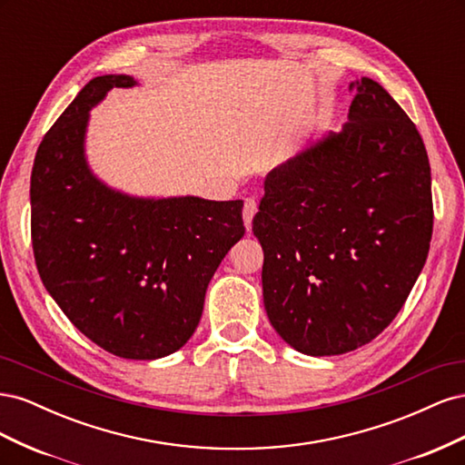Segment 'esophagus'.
I'll use <instances>...</instances> for the list:
<instances>
[{"label": "esophagus", "mask_w": 465, "mask_h": 465, "mask_svg": "<svg viewBox=\"0 0 465 465\" xmlns=\"http://www.w3.org/2000/svg\"><path fill=\"white\" fill-rule=\"evenodd\" d=\"M256 211H258V203H256V200H254V198H246V200H244V207H242V217H244L246 229H250V227H252V219H254Z\"/></svg>", "instance_id": "1"}]
</instances>
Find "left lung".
<instances>
[{
	"label": "left lung",
	"mask_w": 465,
	"mask_h": 465,
	"mask_svg": "<svg viewBox=\"0 0 465 465\" xmlns=\"http://www.w3.org/2000/svg\"><path fill=\"white\" fill-rule=\"evenodd\" d=\"M343 132L265 176L252 231L263 248V304L301 353L341 355L401 311L432 236L430 164L420 134L369 77Z\"/></svg>",
	"instance_id": "8db88e82"
}]
</instances>
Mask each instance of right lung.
Here are the masks:
<instances>
[{"label": "right lung", "instance_id": "right-lung-1", "mask_svg": "<svg viewBox=\"0 0 465 465\" xmlns=\"http://www.w3.org/2000/svg\"><path fill=\"white\" fill-rule=\"evenodd\" d=\"M130 75H101L42 137L31 174V238L42 283L108 353L153 361L195 331L205 289L244 234L242 202L137 200L106 188L83 157L89 108Z\"/></svg>", "mask_w": 465, "mask_h": 465}]
</instances>
